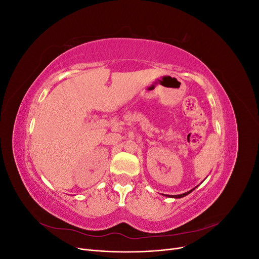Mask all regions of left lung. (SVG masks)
Segmentation results:
<instances>
[{"instance_id": "1", "label": "left lung", "mask_w": 259, "mask_h": 259, "mask_svg": "<svg viewBox=\"0 0 259 259\" xmlns=\"http://www.w3.org/2000/svg\"><path fill=\"white\" fill-rule=\"evenodd\" d=\"M198 187V186H197ZM197 187H194L193 189H191L190 191H188V192H185V193H183V194H177V195H168V194H163V195H165V197H168V198H174V199H179V198H183V197H186V195H188L189 194L190 192H192L195 188Z\"/></svg>"}]
</instances>
